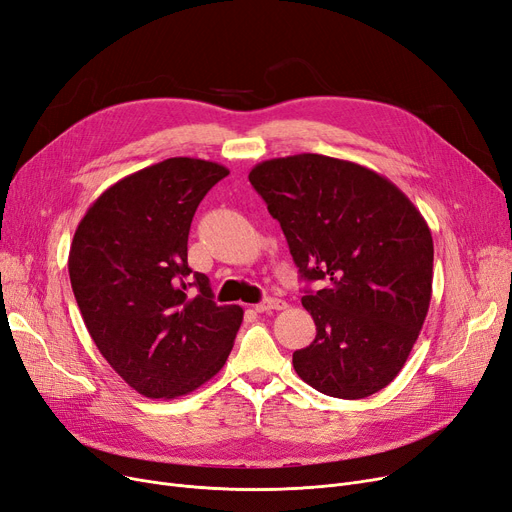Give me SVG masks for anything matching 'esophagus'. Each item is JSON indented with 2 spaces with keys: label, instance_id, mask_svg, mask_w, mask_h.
Here are the masks:
<instances>
[{
  "label": "esophagus",
  "instance_id": "34e87169",
  "mask_svg": "<svg viewBox=\"0 0 512 512\" xmlns=\"http://www.w3.org/2000/svg\"><path fill=\"white\" fill-rule=\"evenodd\" d=\"M284 307H286V303H284L282 299L268 297V299H263L261 303L255 305V311H259V314H270V311H274V309H284Z\"/></svg>",
  "mask_w": 512,
  "mask_h": 512
}]
</instances>
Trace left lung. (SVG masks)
Returning a JSON list of instances; mask_svg holds the SVG:
<instances>
[{
	"instance_id": "8db88e82",
	"label": "left lung",
	"mask_w": 512,
	"mask_h": 512,
	"mask_svg": "<svg viewBox=\"0 0 512 512\" xmlns=\"http://www.w3.org/2000/svg\"><path fill=\"white\" fill-rule=\"evenodd\" d=\"M286 236L316 339L293 366L316 391L362 399L385 389L420 335L433 291L425 217L387 177L324 154L263 161L249 173Z\"/></svg>"
}]
</instances>
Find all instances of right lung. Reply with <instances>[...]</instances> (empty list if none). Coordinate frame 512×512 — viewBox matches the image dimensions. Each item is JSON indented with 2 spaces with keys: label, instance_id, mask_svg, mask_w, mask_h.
I'll return each mask as SVG.
<instances>
[{
  "label": "right lung",
  "instance_id": "obj_1",
  "mask_svg": "<svg viewBox=\"0 0 512 512\" xmlns=\"http://www.w3.org/2000/svg\"><path fill=\"white\" fill-rule=\"evenodd\" d=\"M230 171L173 157L131 173L87 209L69 253L83 322L121 379L152 399L188 395L224 368L242 307L217 305L188 268L196 207Z\"/></svg>",
  "mask_w": 512,
  "mask_h": 512
}]
</instances>
